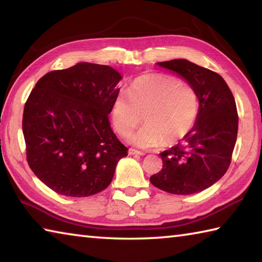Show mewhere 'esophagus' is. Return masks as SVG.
<instances>
[{"label":"esophagus","mask_w":262,"mask_h":262,"mask_svg":"<svg viewBox=\"0 0 262 262\" xmlns=\"http://www.w3.org/2000/svg\"><path fill=\"white\" fill-rule=\"evenodd\" d=\"M129 154L130 155H139V156H142V155H145L142 151H139V150H137V149H132V148L129 149Z\"/></svg>","instance_id":"1"}]
</instances>
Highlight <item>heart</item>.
Wrapping results in <instances>:
<instances>
[{
  "label": "heart",
  "mask_w": 262,
  "mask_h": 262,
  "mask_svg": "<svg viewBox=\"0 0 262 262\" xmlns=\"http://www.w3.org/2000/svg\"><path fill=\"white\" fill-rule=\"evenodd\" d=\"M199 103L194 89L179 78L164 73H146L131 82L129 94L120 93L112 104L115 131L127 136L142 122L146 125L132 133L129 141L140 148L169 146L182 140L194 126Z\"/></svg>",
  "instance_id": "heart-1"
}]
</instances>
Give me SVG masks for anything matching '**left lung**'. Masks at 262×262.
Returning a JSON list of instances; mask_svg holds the SVG:
<instances>
[{"instance_id": "left-lung-1", "label": "left lung", "mask_w": 262, "mask_h": 262, "mask_svg": "<svg viewBox=\"0 0 262 262\" xmlns=\"http://www.w3.org/2000/svg\"><path fill=\"white\" fill-rule=\"evenodd\" d=\"M157 64L189 82L198 96L199 112L189 135L159 154L163 168L150 182L168 193H196L221 180L231 164L238 127L235 99L225 80L209 69L182 58Z\"/></svg>"}]
</instances>
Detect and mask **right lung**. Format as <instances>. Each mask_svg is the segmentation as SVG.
Listing matches in <instances>:
<instances>
[{
    "instance_id": "obj_1",
    "label": "right lung",
    "mask_w": 262,
    "mask_h": 262,
    "mask_svg": "<svg viewBox=\"0 0 262 262\" xmlns=\"http://www.w3.org/2000/svg\"><path fill=\"white\" fill-rule=\"evenodd\" d=\"M121 79L108 66L82 62L46 73L31 90L23 116L27 162L56 193H98L127 155L108 121Z\"/></svg>"
}]
</instances>
